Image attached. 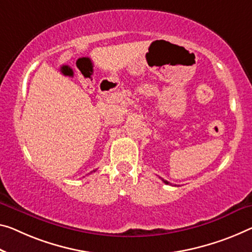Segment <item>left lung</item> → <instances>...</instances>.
<instances>
[{"label": "left lung", "instance_id": "1", "mask_svg": "<svg viewBox=\"0 0 252 252\" xmlns=\"http://www.w3.org/2000/svg\"><path fill=\"white\" fill-rule=\"evenodd\" d=\"M162 181H163V183H164V184H166V185H169V184H170V183H168V181L164 180V179H162Z\"/></svg>", "mask_w": 252, "mask_h": 252}]
</instances>
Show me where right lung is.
I'll return each mask as SVG.
<instances>
[{
	"label": "right lung",
	"instance_id": "1",
	"mask_svg": "<svg viewBox=\"0 0 252 252\" xmlns=\"http://www.w3.org/2000/svg\"><path fill=\"white\" fill-rule=\"evenodd\" d=\"M92 172H94V171H91V173H92Z\"/></svg>",
	"mask_w": 252,
	"mask_h": 252
}]
</instances>
